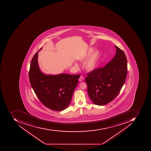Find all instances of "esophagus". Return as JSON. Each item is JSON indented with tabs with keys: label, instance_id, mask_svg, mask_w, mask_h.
<instances>
[{
	"label": "esophagus",
	"instance_id": "1",
	"mask_svg": "<svg viewBox=\"0 0 151 151\" xmlns=\"http://www.w3.org/2000/svg\"><path fill=\"white\" fill-rule=\"evenodd\" d=\"M84 80V77L83 76H80V78H79V81L80 82H82L83 80Z\"/></svg>",
	"mask_w": 151,
	"mask_h": 151
}]
</instances>
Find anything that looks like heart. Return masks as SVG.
<instances>
[{"mask_svg":"<svg viewBox=\"0 0 151 151\" xmlns=\"http://www.w3.org/2000/svg\"><path fill=\"white\" fill-rule=\"evenodd\" d=\"M93 48H90L87 52L81 56L79 58V61L83 62L85 61L88 57H89L86 60L84 64V67L87 71H92L94 70L97 67L99 63V59L100 57V52L99 51L96 50L93 52ZM92 52L93 53H92ZM74 65L75 67H78V65L77 63H74Z\"/></svg>","mask_w":151,"mask_h":151,"instance_id":"1","label":"heart"}]
</instances>
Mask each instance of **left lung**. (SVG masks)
<instances>
[{
	"instance_id": "left-lung-1",
	"label": "left lung",
	"mask_w": 151,
	"mask_h": 151,
	"mask_svg": "<svg viewBox=\"0 0 151 151\" xmlns=\"http://www.w3.org/2000/svg\"><path fill=\"white\" fill-rule=\"evenodd\" d=\"M114 58L103 68L87 74L85 81L88 93L95 104L103 106L111 102L119 93L125 82L127 60L124 52L115 45Z\"/></svg>"
}]
</instances>
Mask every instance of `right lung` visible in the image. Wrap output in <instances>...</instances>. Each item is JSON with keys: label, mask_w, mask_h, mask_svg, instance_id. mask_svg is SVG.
Segmentation results:
<instances>
[{"label": "right lung", "mask_w": 151, "mask_h": 151, "mask_svg": "<svg viewBox=\"0 0 151 151\" xmlns=\"http://www.w3.org/2000/svg\"><path fill=\"white\" fill-rule=\"evenodd\" d=\"M35 53L31 62L29 79L31 86L40 101L47 108L61 111L69 106L80 75L61 73L46 75L39 67Z\"/></svg>", "instance_id": "add662e5"}]
</instances>
